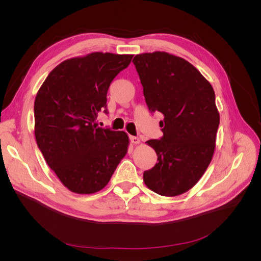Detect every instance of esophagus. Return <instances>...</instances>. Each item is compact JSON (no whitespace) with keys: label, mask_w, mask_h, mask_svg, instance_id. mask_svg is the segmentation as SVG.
<instances>
[{"label":"esophagus","mask_w":261,"mask_h":261,"mask_svg":"<svg viewBox=\"0 0 261 261\" xmlns=\"http://www.w3.org/2000/svg\"><path fill=\"white\" fill-rule=\"evenodd\" d=\"M129 140H130V143L134 145H138L140 143V139L136 136H129Z\"/></svg>","instance_id":"1"}]
</instances>
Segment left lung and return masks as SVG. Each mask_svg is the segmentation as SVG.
Returning a JSON list of instances; mask_svg holds the SVG:
<instances>
[{"label": "left lung", "instance_id": "1", "mask_svg": "<svg viewBox=\"0 0 261 261\" xmlns=\"http://www.w3.org/2000/svg\"><path fill=\"white\" fill-rule=\"evenodd\" d=\"M149 111L163 114V136L146 141L158 163L144 172L149 189L173 197L189 191L212 160L220 115L212 86L186 60L167 52L133 60Z\"/></svg>", "mask_w": 261, "mask_h": 261}]
</instances>
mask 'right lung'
Returning a JSON list of instances; mask_svg holds the SVG:
<instances>
[{
	"label": "right lung",
	"mask_w": 261,
	"mask_h": 261,
	"mask_svg": "<svg viewBox=\"0 0 261 261\" xmlns=\"http://www.w3.org/2000/svg\"><path fill=\"white\" fill-rule=\"evenodd\" d=\"M130 54L93 52L62 62L45 78L35 100L37 145L52 171L76 194L101 191L127 153L123 130L98 127L108 113L107 93Z\"/></svg>",
	"instance_id": "right-lung-1"
}]
</instances>
